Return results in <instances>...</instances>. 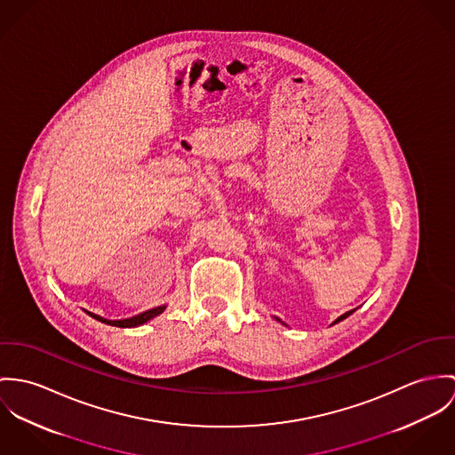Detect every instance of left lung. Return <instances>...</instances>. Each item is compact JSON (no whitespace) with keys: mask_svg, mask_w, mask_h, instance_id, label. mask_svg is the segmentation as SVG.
<instances>
[{"mask_svg":"<svg viewBox=\"0 0 455 455\" xmlns=\"http://www.w3.org/2000/svg\"><path fill=\"white\" fill-rule=\"evenodd\" d=\"M354 310H349V312H346V314H342V315H340V317H339V319H335V323H333V324H337V323H339V321H342V319H346V317H347V315H351V314H353Z\"/></svg>","mask_w":455,"mask_h":455,"instance_id":"obj_1","label":"left lung"}]
</instances>
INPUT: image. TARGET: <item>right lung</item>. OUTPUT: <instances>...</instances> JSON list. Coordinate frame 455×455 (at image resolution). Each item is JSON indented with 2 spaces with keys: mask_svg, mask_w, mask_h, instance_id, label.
Returning <instances> with one entry per match:
<instances>
[{
  "mask_svg": "<svg viewBox=\"0 0 455 455\" xmlns=\"http://www.w3.org/2000/svg\"><path fill=\"white\" fill-rule=\"evenodd\" d=\"M164 310H165V305H160V307H155V308H150V310H145V312H141V314H138V315H132V317H129V319H116V321L104 319L101 315L92 314V312H87V310H85V312H87L91 317L101 321L104 324H109V326H116V328H134V326H141V324L148 323L150 319L156 317V315L162 314Z\"/></svg>",
  "mask_w": 455,
  "mask_h": 455,
  "instance_id": "1",
  "label": "right lung"
}]
</instances>
